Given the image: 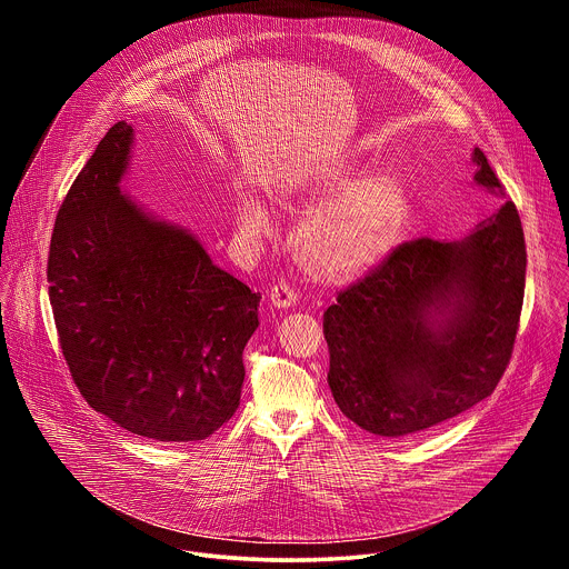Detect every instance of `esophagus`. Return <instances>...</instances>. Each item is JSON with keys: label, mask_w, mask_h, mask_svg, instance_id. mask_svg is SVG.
I'll return each mask as SVG.
<instances>
[{"label": "esophagus", "mask_w": 569, "mask_h": 569, "mask_svg": "<svg viewBox=\"0 0 569 569\" xmlns=\"http://www.w3.org/2000/svg\"><path fill=\"white\" fill-rule=\"evenodd\" d=\"M270 303H272L274 308H283V310L290 308V306H295V303H297V292H295V288H292L290 283H286V281L272 286V290H270Z\"/></svg>", "instance_id": "esophagus-1"}]
</instances>
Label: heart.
<instances>
[{
    "label": "heart",
    "mask_w": 569,
    "mask_h": 569,
    "mask_svg": "<svg viewBox=\"0 0 569 569\" xmlns=\"http://www.w3.org/2000/svg\"><path fill=\"white\" fill-rule=\"evenodd\" d=\"M356 167H336L297 182L288 200L312 204L295 233V259L317 283L345 286L376 270L396 248L410 220V193L391 171L358 178ZM238 233L246 242L272 236L266 200L242 193L236 207Z\"/></svg>",
    "instance_id": "heart-1"
}]
</instances>
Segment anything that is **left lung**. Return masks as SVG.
Here are the masks:
<instances>
[{"mask_svg":"<svg viewBox=\"0 0 569 569\" xmlns=\"http://www.w3.org/2000/svg\"><path fill=\"white\" fill-rule=\"evenodd\" d=\"M475 184L505 198L486 154ZM527 250L513 202L459 240L419 238L323 312L338 408L378 437L439 426L491 396L520 321Z\"/></svg>","mask_w":569,"mask_h":569,"instance_id":"1","label":"left lung"}]
</instances>
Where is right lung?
<instances>
[{"mask_svg": "<svg viewBox=\"0 0 569 569\" xmlns=\"http://www.w3.org/2000/svg\"><path fill=\"white\" fill-rule=\"evenodd\" d=\"M134 128L114 123L71 184L51 236L49 301L88 405L154 441H200L227 423L261 295L218 268L189 229L121 182Z\"/></svg>", "mask_w": 569, "mask_h": 569, "instance_id": "right-lung-1", "label": "right lung"}]
</instances>
